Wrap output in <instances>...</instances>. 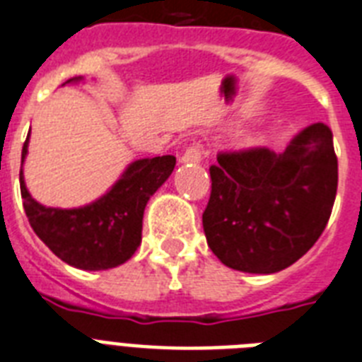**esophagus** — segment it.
<instances>
[{
	"label": "esophagus",
	"mask_w": 362,
	"mask_h": 362,
	"mask_svg": "<svg viewBox=\"0 0 362 362\" xmlns=\"http://www.w3.org/2000/svg\"><path fill=\"white\" fill-rule=\"evenodd\" d=\"M204 158V149L200 143H192L189 149L185 151L181 156V162H200Z\"/></svg>",
	"instance_id": "esophagus-1"
}]
</instances>
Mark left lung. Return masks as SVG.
Masks as SVG:
<instances>
[{"label":"left lung","mask_w":362,"mask_h":362,"mask_svg":"<svg viewBox=\"0 0 362 362\" xmlns=\"http://www.w3.org/2000/svg\"><path fill=\"white\" fill-rule=\"evenodd\" d=\"M209 175L202 223L217 259L249 274L285 270L329 223L338 187L332 132L315 122L283 153L266 147L219 153Z\"/></svg>","instance_id":"1"}]
</instances>
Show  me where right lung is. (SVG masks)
Wrapping results in <instances>:
<instances>
[{"mask_svg":"<svg viewBox=\"0 0 362 362\" xmlns=\"http://www.w3.org/2000/svg\"><path fill=\"white\" fill-rule=\"evenodd\" d=\"M77 83L81 77L69 79ZM22 147V162L28 155ZM175 156L139 158L111 189L88 206L60 209L39 204L28 192L21 170V194L33 232L52 253L81 270H107L124 264L141 243L145 206L172 175Z\"/></svg>","mask_w":362,"mask_h":362,"instance_id":"add662e5","label":"right lung"}]
</instances>
